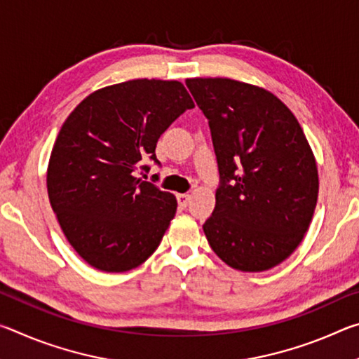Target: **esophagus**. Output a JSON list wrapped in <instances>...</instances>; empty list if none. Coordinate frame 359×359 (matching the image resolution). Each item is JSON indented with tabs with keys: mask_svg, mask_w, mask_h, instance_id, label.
<instances>
[{
	"mask_svg": "<svg viewBox=\"0 0 359 359\" xmlns=\"http://www.w3.org/2000/svg\"><path fill=\"white\" fill-rule=\"evenodd\" d=\"M177 203H179V205H180L182 209H185L187 205H188V203H190V194H187V193L177 194Z\"/></svg>",
	"mask_w": 359,
	"mask_h": 359,
	"instance_id": "34e87169",
	"label": "esophagus"
}]
</instances>
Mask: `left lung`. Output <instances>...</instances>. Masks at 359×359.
<instances>
[{
    "label": "left lung",
    "instance_id": "1",
    "mask_svg": "<svg viewBox=\"0 0 359 359\" xmlns=\"http://www.w3.org/2000/svg\"><path fill=\"white\" fill-rule=\"evenodd\" d=\"M209 120L220 185L203 224L212 250L233 269L280 264L312 222L318 171L293 112L257 85L224 77L187 79Z\"/></svg>",
    "mask_w": 359,
    "mask_h": 359
}]
</instances>
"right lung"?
<instances>
[{
    "label": "right lung",
    "mask_w": 359,
    "mask_h": 359,
    "mask_svg": "<svg viewBox=\"0 0 359 359\" xmlns=\"http://www.w3.org/2000/svg\"><path fill=\"white\" fill-rule=\"evenodd\" d=\"M177 81L135 79L88 95L60 130L47 168V193L71 247L90 266L125 272L154 253L177 201L135 177L169 125L193 109Z\"/></svg>",
    "instance_id": "obj_1"
}]
</instances>
